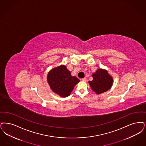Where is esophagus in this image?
<instances>
[{
	"label": "esophagus",
	"instance_id": "obj_1",
	"mask_svg": "<svg viewBox=\"0 0 146 146\" xmlns=\"http://www.w3.org/2000/svg\"><path fill=\"white\" fill-rule=\"evenodd\" d=\"M82 80L83 81V82H86V78H84L82 79Z\"/></svg>",
	"mask_w": 146,
	"mask_h": 146
}]
</instances>
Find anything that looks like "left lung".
<instances>
[{"label": "left lung", "instance_id": "left-lung-1", "mask_svg": "<svg viewBox=\"0 0 146 146\" xmlns=\"http://www.w3.org/2000/svg\"><path fill=\"white\" fill-rule=\"evenodd\" d=\"M93 80L88 82L92 90L98 94L105 92L111 88L113 79L107 70L98 69L92 74Z\"/></svg>", "mask_w": 146, "mask_h": 146}]
</instances>
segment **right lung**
Instances as JSON below:
<instances>
[{
  "label": "right lung",
  "instance_id": "right-lung-1",
  "mask_svg": "<svg viewBox=\"0 0 146 146\" xmlns=\"http://www.w3.org/2000/svg\"><path fill=\"white\" fill-rule=\"evenodd\" d=\"M47 80L52 91L62 97L68 96L80 82L76 76H71L70 72L64 65L50 70L48 74Z\"/></svg>",
  "mask_w": 146,
  "mask_h": 146
}]
</instances>
